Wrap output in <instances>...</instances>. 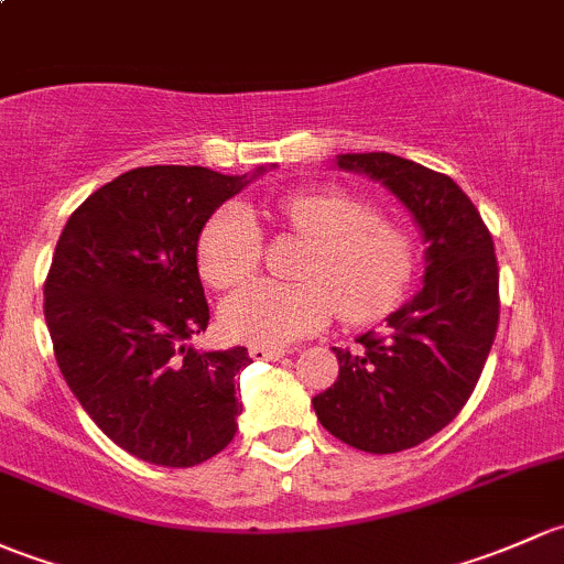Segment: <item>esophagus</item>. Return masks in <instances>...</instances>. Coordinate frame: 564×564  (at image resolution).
Returning <instances> with one entry per match:
<instances>
[{
	"label": "esophagus",
	"mask_w": 564,
	"mask_h": 564,
	"mask_svg": "<svg viewBox=\"0 0 564 564\" xmlns=\"http://www.w3.org/2000/svg\"><path fill=\"white\" fill-rule=\"evenodd\" d=\"M288 350H282V347H265V345H252L249 347V356L254 358V361H280Z\"/></svg>",
	"instance_id": "1"
}]
</instances>
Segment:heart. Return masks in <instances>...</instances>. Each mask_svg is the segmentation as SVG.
<instances>
[{
    "instance_id": "heart-1",
    "label": "heart",
    "mask_w": 564,
    "mask_h": 564,
    "mask_svg": "<svg viewBox=\"0 0 564 564\" xmlns=\"http://www.w3.org/2000/svg\"><path fill=\"white\" fill-rule=\"evenodd\" d=\"M282 217L315 247L304 284L249 282L219 306L225 334L282 347L341 317L367 323L386 315L408 288L412 247L393 225L375 219L358 197L306 189L282 200ZM263 252L258 223L239 203L217 208L197 239V269L212 288H234L254 274Z\"/></svg>"
}]
</instances>
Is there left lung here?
Instances as JSON below:
<instances>
[{
  "label": "left lung",
  "mask_w": 564,
  "mask_h": 564,
  "mask_svg": "<svg viewBox=\"0 0 564 564\" xmlns=\"http://www.w3.org/2000/svg\"><path fill=\"white\" fill-rule=\"evenodd\" d=\"M339 171L361 173L410 212L426 243L423 284L386 317V334L334 347L339 377L312 399L317 421L367 454H399L448 426L475 391L499 321L495 241L451 176L404 156L336 154Z\"/></svg>",
  "instance_id": "8db88e82"
}]
</instances>
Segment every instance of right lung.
I'll return each mask as SVG.
<instances>
[{
    "instance_id": "obj_1",
    "label": "right lung",
    "mask_w": 564,
    "mask_h": 564,
    "mask_svg": "<svg viewBox=\"0 0 564 564\" xmlns=\"http://www.w3.org/2000/svg\"><path fill=\"white\" fill-rule=\"evenodd\" d=\"M274 167V165H271ZM265 165L127 171L73 212L45 280V323L69 391L127 454L195 467L234 440L247 347L197 350L208 325L197 239Z\"/></svg>"
}]
</instances>
